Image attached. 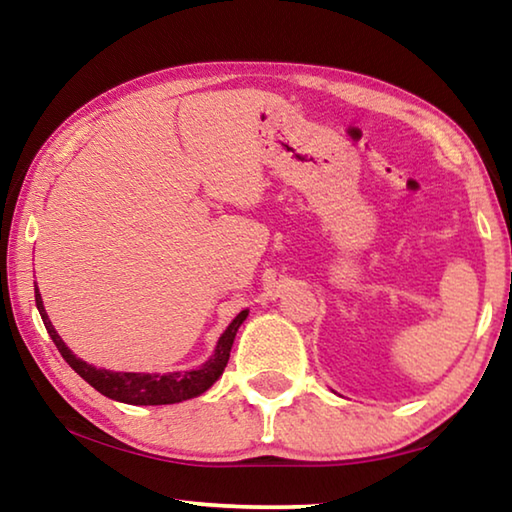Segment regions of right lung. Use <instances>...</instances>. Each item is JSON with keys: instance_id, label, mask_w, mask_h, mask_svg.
<instances>
[{"instance_id": "right-lung-1", "label": "right lung", "mask_w": 512, "mask_h": 512, "mask_svg": "<svg viewBox=\"0 0 512 512\" xmlns=\"http://www.w3.org/2000/svg\"><path fill=\"white\" fill-rule=\"evenodd\" d=\"M36 305L42 316V323H45L51 341L56 343L58 352L63 354V359L76 372H79V375L88 381L92 388H97L101 395L110 397V400H117L124 404H142V406L176 404V402L189 400V397L205 393L207 388H210L214 381L223 375V368L228 366L237 329L248 316V311H241V314L232 320L228 329L221 334L219 343H216V350L210 357V361H205L198 370L167 372V375H144V372H112V370L94 368L90 363H85L83 359L76 357V354H72V350H69L63 343V339L58 336L54 325H51L45 305H42L38 287H36Z\"/></svg>"}]
</instances>
